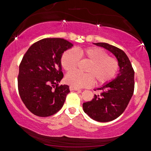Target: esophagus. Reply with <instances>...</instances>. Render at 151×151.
<instances>
[{"mask_svg":"<svg viewBox=\"0 0 151 151\" xmlns=\"http://www.w3.org/2000/svg\"><path fill=\"white\" fill-rule=\"evenodd\" d=\"M70 91H81V90L79 89V88H75V87L73 86H70Z\"/></svg>","mask_w":151,"mask_h":151,"instance_id":"esophagus-1","label":"esophagus"}]
</instances>
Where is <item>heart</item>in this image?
<instances>
[{
    "label": "heart",
    "instance_id": "obj_1",
    "mask_svg": "<svg viewBox=\"0 0 151 151\" xmlns=\"http://www.w3.org/2000/svg\"><path fill=\"white\" fill-rule=\"evenodd\" d=\"M80 58L91 62L86 69V74L73 71L68 73L65 81L70 86L82 88L91 86L94 78L102 83L113 78L117 72L118 63L114 58L108 57V53L99 47L69 49L61 57V65L65 70L70 72L76 69Z\"/></svg>",
    "mask_w": 151,
    "mask_h": 151
}]
</instances>
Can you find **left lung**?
Returning <instances> with one entry per match:
<instances>
[{
	"instance_id": "1",
	"label": "left lung",
	"mask_w": 151,
	"mask_h": 151,
	"mask_svg": "<svg viewBox=\"0 0 151 151\" xmlns=\"http://www.w3.org/2000/svg\"><path fill=\"white\" fill-rule=\"evenodd\" d=\"M109 51L117 59L119 67L117 76L97 89L100 95L94 94L91 101L83 103V110L93 120L108 122L117 119L127 108L133 95L134 72L124 51L106 43H93Z\"/></svg>"
}]
</instances>
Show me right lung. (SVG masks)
Here are the masks:
<instances>
[{
  "mask_svg": "<svg viewBox=\"0 0 151 151\" xmlns=\"http://www.w3.org/2000/svg\"><path fill=\"white\" fill-rule=\"evenodd\" d=\"M73 44L63 38H43L33 43L20 63L18 90L23 103L40 117L55 114L70 92L68 85L58 86L63 78L61 57Z\"/></svg>",
  "mask_w": 151,
  "mask_h": 151,
  "instance_id": "1",
  "label": "right lung"
}]
</instances>
